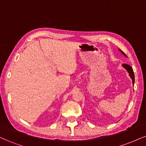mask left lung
<instances>
[{
    "label": "left lung",
    "mask_w": 146,
    "mask_h": 146,
    "mask_svg": "<svg viewBox=\"0 0 146 146\" xmlns=\"http://www.w3.org/2000/svg\"><path fill=\"white\" fill-rule=\"evenodd\" d=\"M119 51L121 52V53L123 54V55H125V57H127V55H126L123 52L121 51V50L119 49ZM123 66L124 67V68H125V69H126V70H127V71L128 72L129 75V76H130L131 79H132L133 84H134V83H135V75H134V72H133V70L132 67H131V66H130L128 64H123Z\"/></svg>",
    "instance_id": "8db88e82"
}]
</instances>
